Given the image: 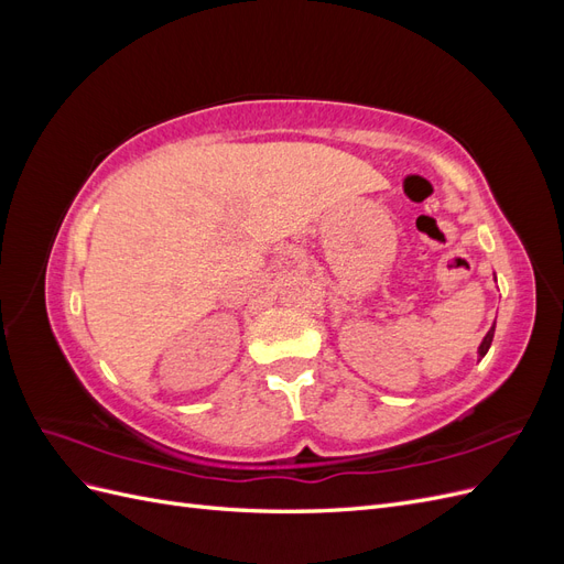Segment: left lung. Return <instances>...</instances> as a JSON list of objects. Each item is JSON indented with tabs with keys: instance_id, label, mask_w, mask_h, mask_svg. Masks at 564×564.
<instances>
[{
	"instance_id": "8db88e82",
	"label": "left lung",
	"mask_w": 564,
	"mask_h": 564,
	"mask_svg": "<svg viewBox=\"0 0 564 564\" xmlns=\"http://www.w3.org/2000/svg\"><path fill=\"white\" fill-rule=\"evenodd\" d=\"M491 338H494V327L487 332L485 340L480 344V350H477V352H480V357H485V355H487V350H489V346H491Z\"/></svg>"
}]
</instances>
